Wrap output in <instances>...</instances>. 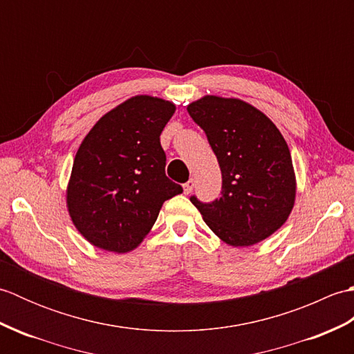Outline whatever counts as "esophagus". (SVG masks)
I'll return each mask as SVG.
<instances>
[{
  "label": "esophagus",
  "mask_w": 354,
  "mask_h": 354,
  "mask_svg": "<svg viewBox=\"0 0 354 354\" xmlns=\"http://www.w3.org/2000/svg\"><path fill=\"white\" fill-rule=\"evenodd\" d=\"M183 187H184V193L185 194H190L193 192V189H194V181H193V179H190V181H187Z\"/></svg>",
  "instance_id": "esophagus-1"
}]
</instances>
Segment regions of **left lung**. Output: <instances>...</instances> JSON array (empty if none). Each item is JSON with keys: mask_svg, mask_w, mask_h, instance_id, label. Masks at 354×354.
<instances>
[{"mask_svg": "<svg viewBox=\"0 0 354 354\" xmlns=\"http://www.w3.org/2000/svg\"><path fill=\"white\" fill-rule=\"evenodd\" d=\"M222 171L221 198L192 196L205 223L231 246H251L288 219L295 202L289 147L270 120L239 99L207 95L187 106Z\"/></svg>", "mask_w": 354, "mask_h": 354, "instance_id": "1", "label": "left lung"}]
</instances>
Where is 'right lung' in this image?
Here are the masks:
<instances>
[{
    "mask_svg": "<svg viewBox=\"0 0 354 354\" xmlns=\"http://www.w3.org/2000/svg\"><path fill=\"white\" fill-rule=\"evenodd\" d=\"M175 104L137 95L109 111L82 141L66 192L68 212L89 243L114 252L137 248L162 204L183 193L165 176L160 135Z\"/></svg>",
    "mask_w": 354,
    "mask_h": 354,
    "instance_id": "obj_1",
    "label": "right lung"
}]
</instances>
